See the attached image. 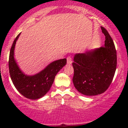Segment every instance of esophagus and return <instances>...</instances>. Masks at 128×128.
Segmentation results:
<instances>
[{"label":"esophagus","instance_id":"34e87169","mask_svg":"<svg viewBox=\"0 0 128 128\" xmlns=\"http://www.w3.org/2000/svg\"><path fill=\"white\" fill-rule=\"evenodd\" d=\"M72 61L71 57L68 56L67 58V64H72Z\"/></svg>","mask_w":128,"mask_h":128}]
</instances>
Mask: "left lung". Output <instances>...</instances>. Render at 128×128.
<instances>
[{
    "mask_svg": "<svg viewBox=\"0 0 128 128\" xmlns=\"http://www.w3.org/2000/svg\"><path fill=\"white\" fill-rule=\"evenodd\" d=\"M105 44L100 48L74 55L73 82L78 92L86 96L104 92L112 81L116 68V51L107 30L101 27Z\"/></svg>",
    "mask_w": 128,
    "mask_h": 128,
    "instance_id": "obj_1",
    "label": "left lung"
}]
</instances>
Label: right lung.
<instances>
[{"mask_svg": "<svg viewBox=\"0 0 128 128\" xmlns=\"http://www.w3.org/2000/svg\"><path fill=\"white\" fill-rule=\"evenodd\" d=\"M20 33L15 38L10 51L8 68L14 86L21 94L27 98L37 100L50 90L58 72L66 64V59L54 61L44 69L34 76H27L22 73L14 58L15 45Z\"/></svg>", "mask_w": 128, "mask_h": 128, "instance_id": "obj_1", "label": "right lung"}]
</instances>
